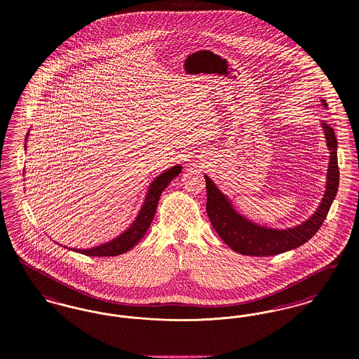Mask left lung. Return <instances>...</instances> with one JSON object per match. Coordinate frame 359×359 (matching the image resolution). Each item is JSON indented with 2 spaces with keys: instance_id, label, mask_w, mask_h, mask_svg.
Here are the masks:
<instances>
[{
  "instance_id": "left-lung-1",
  "label": "left lung",
  "mask_w": 359,
  "mask_h": 359,
  "mask_svg": "<svg viewBox=\"0 0 359 359\" xmlns=\"http://www.w3.org/2000/svg\"><path fill=\"white\" fill-rule=\"evenodd\" d=\"M322 103L327 107L325 100H322ZM322 125L325 129L327 147L331 152L327 172L325 198L322 199V203L316 210V212L308 221L296 227L287 230H276L250 222L233 208L227 198L215 187L211 179L208 176H205L207 188V215L215 231L234 252L245 256H276L302 246L318 233V230L325 222V217L339 187L337 137L334 133V129L328 123L323 122Z\"/></svg>"
}]
</instances>
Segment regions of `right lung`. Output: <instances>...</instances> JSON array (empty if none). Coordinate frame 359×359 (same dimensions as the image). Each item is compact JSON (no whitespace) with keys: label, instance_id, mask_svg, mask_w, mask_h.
I'll use <instances>...</instances> for the list:
<instances>
[{"label":"right lung","instance_id":"obj_1","mask_svg":"<svg viewBox=\"0 0 359 359\" xmlns=\"http://www.w3.org/2000/svg\"><path fill=\"white\" fill-rule=\"evenodd\" d=\"M180 172H182V167L175 165V167H172L171 170L161 173L160 176H157L154 179L151 187L148 189L145 202L140 210V214L137 215L136 221L125 233H122L120 237H117L107 243L100 245L97 248H93V249H85V250L76 249L74 252H79L86 256L110 257L118 256V255L130 250L137 242L144 237V234L147 233V230L149 229L151 223L154 221L156 208H157V203H158L161 192L171 183L172 179L176 177Z\"/></svg>","mask_w":359,"mask_h":359}]
</instances>
